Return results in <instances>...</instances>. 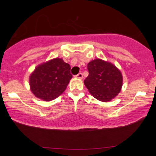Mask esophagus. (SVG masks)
<instances>
[{"mask_svg":"<svg viewBox=\"0 0 156 156\" xmlns=\"http://www.w3.org/2000/svg\"><path fill=\"white\" fill-rule=\"evenodd\" d=\"M76 77L78 78V79H82V78H83V76H82V73H79L78 74H77L76 76Z\"/></svg>","mask_w":156,"mask_h":156,"instance_id":"esophagus-1","label":"esophagus"}]
</instances>
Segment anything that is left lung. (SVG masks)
Here are the masks:
<instances>
[{
	"instance_id": "8db88e82",
	"label": "left lung",
	"mask_w": 156,
	"mask_h": 156,
	"mask_svg": "<svg viewBox=\"0 0 156 156\" xmlns=\"http://www.w3.org/2000/svg\"><path fill=\"white\" fill-rule=\"evenodd\" d=\"M89 74L84 81L92 96L102 102H108L121 92L122 76L112 63L95 59L88 64Z\"/></svg>"
}]
</instances>
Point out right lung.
<instances>
[{
  "label": "right lung",
  "instance_id": "add662e5",
  "mask_svg": "<svg viewBox=\"0 0 156 156\" xmlns=\"http://www.w3.org/2000/svg\"><path fill=\"white\" fill-rule=\"evenodd\" d=\"M72 78L70 66L56 58L38 65L29 76L30 90L36 97L51 101L61 95Z\"/></svg>",
  "mask_w": 156,
  "mask_h": 156
}]
</instances>
